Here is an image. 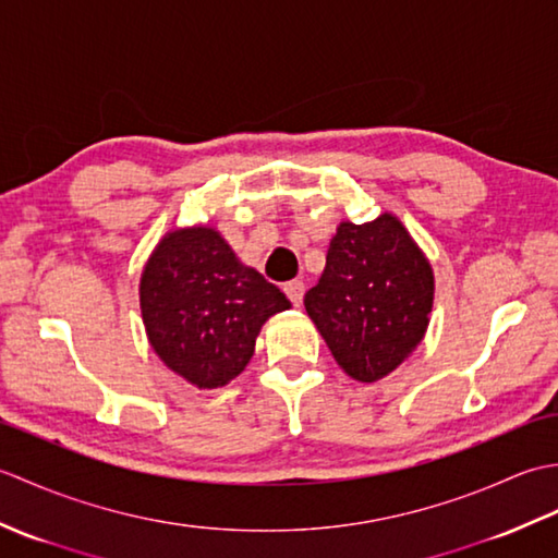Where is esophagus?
Returning <instances> with one entry per match:
<instances>
[{"instance_id": "34e87169", "label": "esophagus", "mask_w": 558, "mask_h": 558, "mask_svg": "<svg viewBox=\"0 0 558 558\" xmlns=\"http://www.w3.org/2000/svg\"><path fill=\"white\" fill-rule=\"evenodd\" d=\"M282 290H286V294L294 306L302 304V300H304V282L302 280H290V282H286V288Z\"/></svg>"}]
</instances>
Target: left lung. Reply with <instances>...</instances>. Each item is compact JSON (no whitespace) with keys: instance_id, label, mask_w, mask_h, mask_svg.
<instances>
[{"instance_id":"obj_1","label":"left lung","mask_w":558,"mask_h":558,"mask_svg":"<svg viewBox=\"0 0 558 558\" xmlns=\"http://www.w3.org/2000/svg\"><path fill=\"white\" fill-rule=\"evenodd\" d=\"M432 302L429 260L390 213L340 222L324 276L304 294L336 362L362 384L384 378L420 345Z\"/></svg>"}]
</instances>
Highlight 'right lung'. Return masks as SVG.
I'll return each mask as SVG.
<instances>
[{
	"label": "right lung",
	"mask_w": 558,
	"mask_h": 558,
	"mask_svg": "<svg viewBox=\"0 0 558 558\" xmlns=\"http://www.w3.org/2000/svg\"><path fill=\"white\" fill-rule=\"evenodd\" d=\"M290 300L210 228L170 232L141 278V314L158 357L198 388L244 372L266 318Z\"/></svg>",
	"instance_id": "right-lung-1"
}]
</instances>
